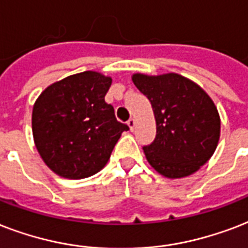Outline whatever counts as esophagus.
<instances>
[{"label":"esophagus","mask_w":248,"mask_h":248,"mask_svg":"<svg viewBox=\"0 0 248 248\" xmlns=\"http://www.w3.org/2000/svg\"><path fill=\"white\" fill-rule=\"evenodd\" d=\"M134 124H136V120H134L133 118H130L129 120H128V125H129V128H130V129H132V130L134 129Z\"/></svg>","instance_id":"obj_1"}]
</instances>
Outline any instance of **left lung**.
I'll list each match as a JSON object with an SVG mask.
<instances>
[{"mask_svg":"<svg viewBox=\"0 0 248 248\" xmlns=\"http://www.w3.org/2000/svg\"><path fill=\"white\" fill-rule=\"evenodd\" d=\"M134 85L150 101L156 136L143 146L146 159L168 178L189 176L216 150L220 118L204 90L177 74L133 75Z\"/></svg>","mask_w":248,"mask_h":248,"instance_id":"left-lung-1","label":"left lung"}]
</instances>
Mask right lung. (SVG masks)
<instances>
[{
    "label": "right lung",
    "mask_w": 248,
    "mask_h": 248,
    "mask_svg": "<svg viewBox=\"0 0 248 248\" xmlns=\"http://www.w3.org/2000/svg\"><path fill=\"white\" fill-rule=\"evenodd\" d=\"M111 78L85 71L46 88L32 112L36 147L47 167L66 178L89 177L110 159L126 124L105 102Z\"/></svg>",
    "instance_id": "1"
}]
</instances>
